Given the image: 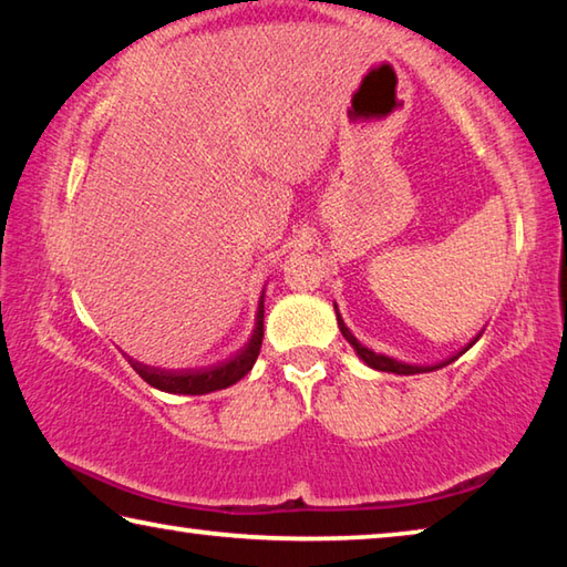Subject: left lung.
Instances as JSON below:
<instances>
[{"label": "left lung", "instance_id": "left-lung-1", "mask_svg": "<svg viewBox=\"0 0 567 567\" xmlns=\"http://www.w3.org/2000/svg\"><path fill=\"white\" fill-rule=\"evenodd\" d=\"M334 312H338V310H334ZM338 324H340L342 338L352 344V350L358 352V358H360L364 364H368V368H372V370H380V372H395V375H417V372H433V370L445 368V364L455 362V360L460 358V354L467 352V350L473 348V344L480 340V334H475V338L470 340L463 350L455 352V354H450V358H447V360H443V362H435V364H410V362H400V360H395V358H388V354H380V352H372L370 348H364V344H362V342H360L358 338H354V334L350 332L348 324L342 322L340 312H338Z\"/></svg>", "mask_w": 567, "mask_h": 567}]
</instances>
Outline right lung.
Listing matches in <instances>:
<instances>
[{
	"mask_svg": "<svg viewBox=\"0 0 567 567\" xmlns=\"http://www.w3.org/2000/svg\"><path fill=\"white\" fill-rule=\"evenodd\" d=\"M262 334H265V290L257 302L255 315V330L245 342V348H239L235 354H229L227 360L209 364V368H192V370H165V368H152V364L137 362L130 358V364L134 372L147 382V385L157 388L162 392H172V395H207V392L225 390L235 385L237 380H243L260 354L262 348Z\"/></svg>",
	"mask_w": 567,
	"mask_h": 567,
	"instance_id": "1",
	"label": "right lung"
}]
</instances>
